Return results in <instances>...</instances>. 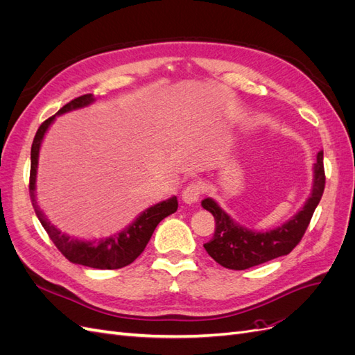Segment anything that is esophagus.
Returning <instances> with one entry per match:
<instances>
[{"label":"esophagus","instance_id":"esophagus-1","mask_svg":"<svg viewBox=\"0 0 355 355\" xmlns=\"http://www.w3.org/2000/svg\"><path fill=\"white\" fill-rule=\"evenodd\" d=\"M202 194V185L200 182H191L188 187L182 191V200H184L187 204L197 202L198 198Z\"/></svg>","mask_w":355,"mask_h":355}]
</instances>
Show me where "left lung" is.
<instances>
[{
  "instance_id": "8db88e82",
  "label": "left lung",
  "mask_w": 355,
  "mask_h": 355,
  "mask_svg": "<svg viewBox=\"0 0 355 355\" xmlns=\"http://www.w3.org/2000/svg\"><path fill=\"white\" fill-rule=\"evenodd\" d=\"M324 185L323 151H320L317 154V163L314 164L313 192L305 206L282 227L266 232H256L240 227L230 218L228 213L219 207L216 201L211 198L202 200L201 206L214 218V234L211 240L204 244V249L219 265L235 271L249 270L252 266L288 254L302 240L323 196Z\"/></svg>"
}]
</instances>
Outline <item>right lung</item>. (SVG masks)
<instances>
[{
	"label": "right lung",
	"mask_w": 355,
	"mask_h": 355,
	"mask_svg": "<svg viewBox=\"0 0 355 355\" xmlns=\"http://www.w3.org/2000/svg\"><path fill=\"white\" fill-rule=\"evenodd\" d=\"M92 94H83L80 98H75L69 103H67L63 108L59 110V114L68 112L77 108H83L93 102ZM56 115H53L40 125L37 135L34 137L31 148V175H29V196L32 206L37 213V216L41 222L42 227L47 231L49 237L59 252L67 257L69 262L84 265L89 268H96V270H118V268H124L130 265L136 257L141 254L153 237L154 230L157 225L167 218L168 214L175 213L178 210V200L176 197H171L170 200L161 201L155 206L146 209L141 216H139L130 227L121 231L120 234L112 235V237L98 240V241H83L72 239L69 235L62 234L55 225H51L49 219H46L44 213L38 209V204L35 200V179H37V166H38V153L41 141L44 137L49 125L55 120Z\"/></svg>",
	"instance_id": "right-lung-1"
}]
</instances>
